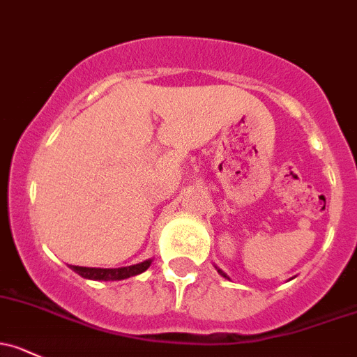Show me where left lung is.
<instances>
[{"label":"left lung","mask_w":357,"mask_h":357,"mask_svg":"<svg viewBox=\"0 0 357 357\" xmlns=\"http://www.w3.org/2000/svg\"><path fill=\"white\" fill-rule=\"evenodd\" d=\"M215 268H217V267H215ZM217 272H219V273H220V275H222V277H226V279H229V277H227V275H226V273H224V272H222V270H220V268H217Z\"/></svg>","instance_id":"1"}]
</instances>
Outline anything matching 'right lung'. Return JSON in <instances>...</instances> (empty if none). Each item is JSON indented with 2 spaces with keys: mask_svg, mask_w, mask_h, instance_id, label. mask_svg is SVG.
I'll list each match as a JSON object with an SVG mask.
<instances>
[{
  "mask_svg": "<svg viewBox=\"0 0 357 357\" xmlns=\"http://www.w3.org/2000/svg\"><path fill=\"white\" fill-rule=\"evenodd\" d=\"M152 264V258L150 260L142 261V264L130 265V267H121V268H90V267H77V265H70V268L73 272H77L78 275H82L84 279L90 280H123L128 279V277L138 275V273L145 272Z\"/></svg>",
  "mask_w": 357,
  "mask_h": 357,
  "instance_id": "add662e5",
  "label": "right lung"
}]
</instances>
